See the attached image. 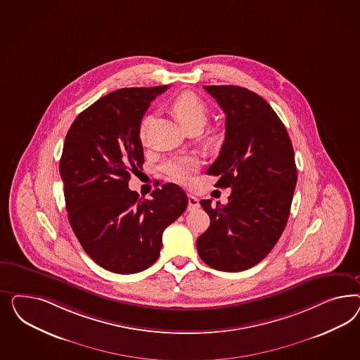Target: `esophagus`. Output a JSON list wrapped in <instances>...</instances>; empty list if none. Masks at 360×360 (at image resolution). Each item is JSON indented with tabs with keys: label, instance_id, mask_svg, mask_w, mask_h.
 Returning a JSON list of instances; mask_svg holds the SVG:
<instances>
[{
	"label": "esophagus",
	"instance_id": "34e87169",
	"mask_svg": "<svg viewBox=\"0 0 360 360\" xmlns=\"http://www.w3.org/2000/svg\"><path fill=\"white\" fill-rule=\"evenodd\" d=\"M199 207V200L198 198L194 195H188V211H194L196 208Z\"/></svg>",
	"mask_w": 360,
	"mask_h": 360
}]
</instances>
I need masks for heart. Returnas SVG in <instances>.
I'll return each mask as SVG.
<instances>
[{"mask_svg": "<svg viewBox=\"0 0 360 360\" xmlns=\"http://www.w3.org/2000/svg\"><path fill=\"white\" fill-rule=\"evenodd\" d=\"M172 110L186 131L191 128L202 129L207 124L210 110L206 103L194 92H182L172 103ZM152 116H145L140 124V137L145 139ZM169 179L178 184H188L198 170V162L193 157H178L169 160L162 166Z\"/></svg>", "mask_w": 360, "mask_h": 360, "instance_id": "heart-1", "label": "heart"}]
</instances>
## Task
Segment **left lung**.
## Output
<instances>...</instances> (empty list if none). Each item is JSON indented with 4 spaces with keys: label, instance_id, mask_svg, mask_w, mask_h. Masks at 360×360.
<instances>
[{
    "label": "left lung",
    "instance_id": "8db88e82",
    "mask_svg": "<svg viewBox=\"0 0 360 360\" xmlns=\"http://www.w3.org/2000/svg\"><path fill=\"white\" fill-rule=\"evenodd\" d=\"M226 113V137L207 174L232 188L227 205L200 206L210 227L196 240L200 259L223 272L250 269L272 251L290 214L297 184L286 128L257 94L238 86H205Z\"/></svg>",
    "mask_w": 360,
    "mask_h": 360
}]
</instances>
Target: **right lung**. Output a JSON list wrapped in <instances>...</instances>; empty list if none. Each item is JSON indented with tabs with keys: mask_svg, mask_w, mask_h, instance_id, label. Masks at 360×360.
<instances>
[{
	"mask_svg": "<svg viewBox=\"0 0 360 360\" xmlns=\"http://www.w3.org/2000/svg\"><path fill=\"white\" fill-rule=\"evenodd\" d=\"M167 86L121 88L84 109L65 136L59 172L68 220L88 256L109 272L131 274L157 262L162 233L188 199L165 184L145 199L128 188L143 164L140 124Z\"/></svg>",
	"mask_w": 360,
	"mask_h": 360,
	"instance_id": "add662e5",
	"label": "right lung"
}]
</instances>
